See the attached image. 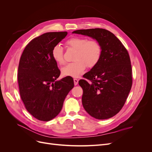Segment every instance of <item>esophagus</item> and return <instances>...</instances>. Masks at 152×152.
<instances>
[{
  "label": "esophagus",
  "mask_w": 152,
  "mask_h": 152,
  "mask_svg": "<svg viewBox=\"0 0 152 152\" xmlns=\"http://www.w3.org/2000/svg\"><path fill=\"white\" fill-rule=\"evenodd\" d=\"M73 82H74L75 86H76V85L78 84V82H79V80L77 79H73Z\"/></svg>",
  "instance_id": "obj_1"
}]
</instances>
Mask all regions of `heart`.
Here are the masks:
<instances>
[{
	"label": "heart",
	"mask_w": 152,
	"mask_h": 152,
	"mask_svg": "<svg viewBox=\"0 0 152 152\" xmlns=\"http://www.w3.org/2000/svg\"><path fill=\"white\" fill-rule=\"evenodd\" d=\"M66 44L76 49L74 58L75 61L68 63L61 68L63 76L79 77L87 66L93 68L97 65L102 56V46L95 40H87L84 37H73L66 41ZM51 55L54 61L59 65L64 63L63 49L59 44L55 45L53 48Z\"/></svg>",
	"instance_id": "b5f03b06"
}]
</instances>
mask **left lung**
Wrapping results in <instances>:
<instances>
[{
  "mask_svg": "<svg viewBox=\"0 0 152 152\" xmlns=\"http://www.w3.org/2000/svg\"><path fill=\"white\" fill-rule=\"evenodd\" d=\"M73 34L88 36L96 40L102 49L98 63L79 84L83 89L82 105L91 116L99 120L118 113L125 104L131 91L132 68L127 49L117 37L103 28L73 31Z\"/></svg>",
  "mask_w": 152,
  "mask_h": 152,
  "instance_id": "left-lung-1",
  "label": "left lung"
}]
</instances>
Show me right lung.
I'll list each match as a JSON object with an SVG mask.
<instances>
[{"label": "right lung", "mask_w": 152, "mask_h": 152, "mask_svg": "<svg viewBox=\"0 0 152 152\" xmlns=\"http://www.w3.org/2000/svg\"><path fill=\"white\" fill-rule=\"evenodd\" d=\"M66 31L48 32L31 40L23 52L18 66L20 94L32 116L49 121L61 112L64 100L74 86L73 78L60 75L51 50L67 35Z\"/></svg>", "instance_id": "right-lung-1"}]
</instances>
